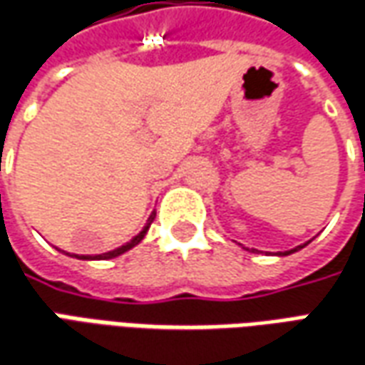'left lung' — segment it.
<instances>
[{"mask_svg":"<svg viewBox=\"0 0 365 365\" xmlns=\"http://www.w3.org/2000/svg\"><path fill=\"white\" fill-rule=\"evenodd\" d=\"M304 245H307V243H304ZM304 245H298L297 249H290V251H287V253H280V255H290V253H297L298 249H302V247H304Z\"/></svg>","mask_w":365,"mask_h":365,"instance_id":"1","label":"left lung"}]
</instances>
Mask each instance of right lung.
Segmentation results:
<instances>
[{"label":"right lung","instance_id":"1","mask_svg":"<svg viewBox=\"0 0 365 365\" xmlns=\"http://www.w3.org/2000/svg\"><path fill=\"white\" fill-rule=\"evenodd\" d=\"M154 217H156V211H154V213L150 215L146 227H144V229L140 231L138 235L134 237L132 241H128V243H126V245H122V247H118V249H114V251H108V253H103V255H94V257H91V255H71V257H76V259H83V261H86V259H93V261H94V259H96V261H106V259H114V257H118V255L126 253L128 249H132L134 245H138L140 241L144 239V235H146V233H148V229H150V225H152V221H154Z\"/></svg>","mask_w":365,"mask_h":365}]
</instances>
